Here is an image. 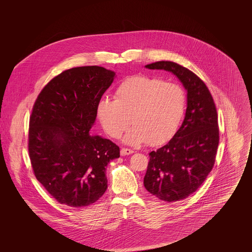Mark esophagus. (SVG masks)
<instances>
[{"label":"esophagus","instance_id":"esophagus-1","mask_svg":"<svg viewBox=\"0 0 252 252\" xmlns=\"http://www.w3.org/2000/svg\"><path fill=\"white\" fill-rule=\"evenodd\" d=\"M132 153H134V151L132 150V149H129V148H122L121 149V155L122 156H126V155H130Z\"/></svg>","mask_w":252,"mask_h":252}]
</instances>
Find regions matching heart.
<instances>
[{
    "instance_id": "b5f03b06",
    "label": "heart",
    "mask_w": 252,
    "mask_h": 252,
    "mask_svg": "<svg viewBox=\"0 0 252 252\" xmlns=\"http://www.w3.org/2000/svg\"><path fill=\"white\" fill-rule=\"evenodd\" d=\"M186 106L180 85L147 75H133L123 80L114 92V101L101 99L97 117L107 134L119 138L131 123L125 137L129 144L159 145L176 132Z\"/></svg>"
}]
</instances>
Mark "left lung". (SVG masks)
Instances as JSON below:
<instances>
[{
	"instance_id": "8db88e82",
	"label": "left lung",
	"mask_w": 252,
	"mask_h": 252,
	"mask_svg": "<svg viewBox=\"0 0 252 252\" xmlns=\"http://www.w3.org/2000/svg\"><path fill=\"white\" fill-rule=\"evenodd\" d=\"M145 67L173 72L187 90L184 121L168 144L149 153L144 179L148 192L175 202L195 192L215 165L219 144L216 104L203 81L180 64L158 61Z\"/></svg>"
}]
</instances>
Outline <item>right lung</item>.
<instances>
[{
	"instance_id": "right-lung-1",
	"label": "right lung",
	"mask_w": 252,
	"mask_h": 252,
	"mask_svg": "<svg viewBox=\"0 0 252 252\" xmlns=\"http://www.w3.org/2000/svg\"><path fill=\"white\" fill-rule=\"evenodd\" d=\"M114 75L99 66L72 68L50 80L36 97L28 152L36 180L60 204L86 207L108 188L106 167L120 157V148L89 131Z\"/></svg>"
}]
</instances>
